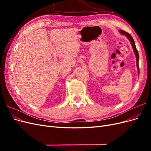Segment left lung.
<instances>
[{"instance_id": "1", "label": "left lung", "mask_w": 151, "mask_h": 151, "mask_svg": "<svg viewBox=\"0 0 151 151\" xmlns=\"http://www.w3.org/2000/svg\"><path fill=\"white\" fill-rule=\"evenodd\" d=\"M120 33L122 34V35H125L127 37L129 38V40H130V42L132 44V48H133L134 50V52H135V54L136 55V60H137V68L139 70V53H138V51L137 50L136 48V47H135V42H134V40L133 39V38L132 37V36L129 34L127 32L125 31H123V30H121L120 31Z\"/></svg>"}]
</instances>
